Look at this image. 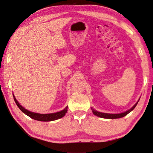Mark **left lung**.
Listing matches in <instances>:
<instances>
[{"label": "left lung", "mask_w": 153, "mask_h": 153, "mask_svg": "<svg viewBox=\"0 0 153 153\" xmlns=\"http://www.w3.org/2000/svg\"><path fill=\"white\" fill-rule=\"evenodd\" d=\"M139 102V101H138ZM138 102L135 104V105L132 106V107L129 109L128 111L124 112L123 113H120V114H108V113H103V112H98L97 111H95L94 109H93V108H91L92 111H93V114L94 115H96L97 117H101V118H105V119H119V118H122L123 117L126 116V114H128L129 112H131L133 109L136 107V106L137 105Z\"/></svg>", "instance_id": "1"}]
</instances>
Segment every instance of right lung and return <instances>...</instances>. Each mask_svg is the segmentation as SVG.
Listing matches in <instances>:
<instances>
[{
  "label": "right lung",
  "mask_w": 153,
  "mask_h": 153,
  "mask_svg": "<svg viewBox=\"0 0 153 153\" xmlns=\"http://www.w3.org/2000/svg\"><path fill=\"white\" fill-rule=\"evenodd\" d=\"M13 97H14V100L15 101L16 105L18 106V107L20 108L22 112H24L25 114H27V116L30 117L31 119H33L34 120H39V121H53V120H55L59 119H60V118L63 117L65 115V114L67 113V108L68 106H67L64 110H62L60 112H55V113H51V114H39V113H35V112H30L29 111L25 109L24 107L20 105L19 102L17 101L16 99L14 97V94H13Z\"/></svg>",
  "instance_id": "add662e5"
}]
</instances>
